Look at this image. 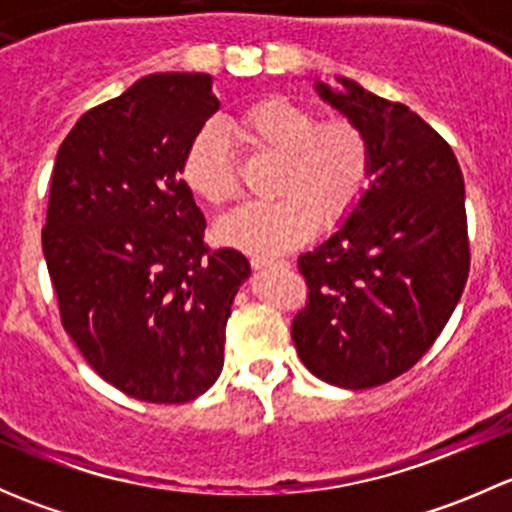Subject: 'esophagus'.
<instances>
[{
    "label": "esophagus",
    "mask_w": 512,
    "mask_h": 512,
    "mask_svg": "<svg viewBox=\"0 0 512 512\" xmlns=\"http://www.w3.org/2000/svg\"><path fill=\"white\" fill-rule=\"evenodd\" d=\"M250 265L255 270H272V267H287V262H277V260H267V257H250Z\"/></svg>",
    "instance_id": "1"
}]
</instances>
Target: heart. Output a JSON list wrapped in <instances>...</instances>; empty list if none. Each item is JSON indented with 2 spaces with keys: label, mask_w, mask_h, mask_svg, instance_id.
Listing matches in <instances>:
<instances>
[{
  "label": "heart",
  "mask_w": 512,
  "mask_h": 512,
  "mask_svg": "<svg viewBox=\"0 0 512 512\" xmlns=\"http://www.w3.org/2000/svg\"><path fill=\"white\" fill-rule=\"evenodd\" d=\"M230 131L252 156L277 158L272 203L247 205L218 225L225 245L255 257H277L324 225H339L359 208L374 180V141L364 123L319 113L287 98H260L230 118ZM180 178L195 198L230 205L240 195V165L218 126L193 133Z\"/></svg>",
  "instance_id": "heart-1"
}]
</instances>
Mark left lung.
<instances>
[{"instance_id":"obj_1","label":"left lung","mask_w":512,"mask_h":512,"mask_svg":"<svg viewBox=\"0 0 512 512\" xmlns=\"http://www.w3.org/2000/svg\"><path fill=\"white\" fill-rule=\"evenodd\" d=\"M339 81L344 91H317L371 133L374 180L347 223L299 255L309 292L292 339L317 379L371 389L409 371L461 299L466 185L451 146L418 113Z\"/></svg>"}]
</instances>
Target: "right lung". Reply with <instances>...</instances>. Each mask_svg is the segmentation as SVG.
Returning a JSON list of instances; mask_svg holds the SVG:
<instances>
[{
    "instance_id": "right-lung-1",
    "label": "right lung",
    "mask_w": 512,
    "mask_h": 512,
    "mask_svg": "<svg viewBox=\"0 0 512 512\" xmlns=\"http://www.w3.org/2000/svg\"><path fill=\"white\" fill-rule=\"evenodd\" d=\"M220 108L210 74H151L91 108L59 146L41 230L61 324L123 394L185 404L215 384L250 262L205 245L180 178L193 133Z\"/></svg>"
}]
</instances>
